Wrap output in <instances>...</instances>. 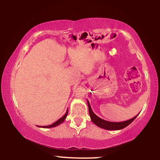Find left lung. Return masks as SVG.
Instances as JSON below:
<instances>
[{
  "label": "left lung",
  "instance_id": "1",
  "mask_svg": "<svg viewBox=\"0 0 160 160\" xmlns=\"http://www.w3.org/2000/svg\"><path fill=\"white\" fill-rule=\"evenodd\" d=\"M88 104L89 108V113H90L92 121L96 126L100 127V128H104L105 130H109V131H116V130H121L126 128V127L128 126L129 124H131L139 114L138 113V115L134 116L133 118L129 119V120L123 121V122H112V121L104 120V119L97 116L95 113L92 112V110L90 102H89L88 100Z\"/></svg>",
  "mask_w": 160,
  "mask_h": 160
}]
</instances>
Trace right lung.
I'll use <instances>...</instances> for the list:
<instances>
[{"instance_id": "1", "label": "right lung", "mask_w": 160, "mask_h": 160, "mask_svg": "<svg viewBox=\"0 0 160 160\" xmlns=\"http://www.w3.org/2000/svg\"><path fill=\"white\" fill-rule=\"evenodd\" d=\"M67 109V112L66 113V114H65L63 116H62V117L61 118H59L58 121H56V122H54L53 124H51V125H49V126H39L38 127H40V128H53V127H56L58 125H60L61 123H62L63 122V121H65V119L66 118V116H68V112Z\"/></svg>"}]
</instances>
